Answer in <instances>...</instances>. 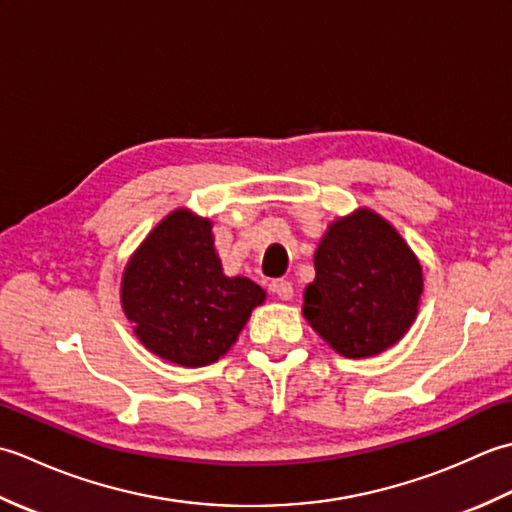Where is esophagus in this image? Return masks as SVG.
Masks as SVG:
<instances>
[{
  "instance_id": "esophagus-1",
  "label": "esophagus",
  "mask_w": 512,
  "mask_h": 512,
  "mask_svg": "<svg viewBox=\"0 0 512 512\" xmlns=\"http://www.w3.org/2000/svg\"><path fill=\"white\" fill-rule=\"evenodd\" d=\"M270 288H273V292L281 301H290L292 295H295V290H292V284L288 279H275L273 284H270Z\"/></svg>"
}]
</instances>
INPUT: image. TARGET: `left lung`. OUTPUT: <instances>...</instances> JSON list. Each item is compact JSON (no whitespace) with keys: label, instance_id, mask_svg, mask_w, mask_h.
I'll return each mask as SVG.
<instances>
[{"label":"left lung","instance_id":"obj_1","mask_svg":"<svg viewBox=\"0 0 512 512\" xmlns=\"http://www.w3.org/2000/svg\"><path fill=\"white\" fill-rule=\"evenodd\" d=\"M303 317L345 358L396 345L411 328L422 295V266L385 217L369 209L339 217L314 253Z\"/></svg>","mask_w":512,"mask_h":512}]
</instances>
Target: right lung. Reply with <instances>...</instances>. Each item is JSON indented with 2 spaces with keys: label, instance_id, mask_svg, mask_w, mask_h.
<instances>
[{
  "label": "right lung",
  "instance_id": "obj_1",
  "mask_svg": "<svg viewBox=\"0 0 512 512\" xmlns=\"http://www.w3.org/2000/svg\"><path fill=\"white\" fill-rule=\"evenodd\" d=\"M213 224L187 209L169 213L125 266L121 303L149 352L182 367L224 356L266 292L248 277H226Z\"/></svg>",
  "mask_w": 512,
  "mask_h": 512
}]
</instances>
